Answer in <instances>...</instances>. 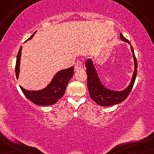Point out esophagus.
Returning <instances> with one entry per match:
<instances>
[{
    "mask_svg": "<svg viewBox=\"0 0 154 154\" xmlns=\"http://www.w3.org/2000/svg\"><path fill=\"white\" fill-rule=\"evenodd\" d=\"M83 62H82L81 61H78V62H75V71L80 70V69H83Z\"/></svg>",
    "mask_w": 154,
    "mask_h": 154,
    "instance_id": "34e87169",
    "label": "esophagus"
}]
</instances>
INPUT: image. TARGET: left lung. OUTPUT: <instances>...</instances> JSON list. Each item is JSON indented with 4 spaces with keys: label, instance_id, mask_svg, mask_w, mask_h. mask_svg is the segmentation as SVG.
Returning a JSON list of instances; mask_svg holds the SVG:
<instances>
[{
    "label": "left lung",
    "instance_id": "obj_1",
    "mask_svg": "<svg viewBox=\"0 0 154 154\" xmlns=\"http://www.w3.org/2000/svg\"><path fill=\"white\" fill-rule=\"evenodd\" d=\"M121 39L122 41L126 42L130 44V41L127 38L123 36V34L121 33L120 35ZM131 50L133 53V58L134 61V71L133 75H132L131 83L129 86L123 91H113V90H108L107 88L104 87V85L101 83L99 79L97 73L94 69L91 60H87L85 63L86 66V73L88 75V88L89 91L90 96L95 102L97 104L102 106H109L113 105L119 104L123 102L133 88L134 81H135L137 73V62L134 53L133 48L131 45Z\"/></svg>",
    "mask_w": 154,
    "mask_h": 154
}]
</instances>
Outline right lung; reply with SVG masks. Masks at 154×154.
<instances>
[{
    "instance_id": "1",
    "label": "right lung",
    "mask_w": 154,
    "mask_h": 154,
    "mask_svg": "<svg viewBox=\"0 0 154 154\" xmlns=\"http://www.w3.org/2000/svg\"><path fill=\"white\" fill-rule=\"evenodd\" d=\"M34 32L29 38L31 39L35 34ZM21 52H22V46L19 50L17 57L15 65V73L17 79H18L19 72H20V63ZM73 75V67H69L66 69H64L57 73L53 79L50 82L47 88L39 91H29L24 90L20 86L23 93L31 102L39 106H48L52 105L57 102L64 95L66 85L69 80Z\"/></svg>"
}]
</instances>
